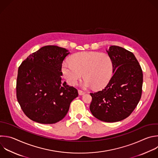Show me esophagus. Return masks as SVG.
I'll use <instances>...</instances> for the list:
<instances>
[{
    "label": "esophagus",
    "mask_w": 158,
    "mask_h": 158,
    "mask_svg": "<svg viewBox=\"0 0 158 158\" xmlns=\"http://www.w3.org/2000/svg\"><path fill=\"white\" fill-rule=\"evenodd\" d=\"M78 93L79 95H84V94H85V92L82 90H81V89H79L78 90Z\"/></svg>",
    "instance_id": "34e87169"
}]
</instances>
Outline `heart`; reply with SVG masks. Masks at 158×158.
I'll return each mask as SVG.
<instances>
[{
    "instance_id": "obj_1",
    "label": "heart",
    "mask_w": 158,
    "mask_h": 158,
    "mask_svg": "<svg viewBox=\"0 0 158 158\" xmlns=\"http://www.w3.org/2000/svg\"><path fill=\"white\" fill-rule=\"evenodd\" d=\"M62 73L67 82L75 85L84 77L83 85L100 89L109 82L113 72V63L106 53L98 52H79L73 55L70 63L62 65Z\"/></svg>"
}]
</instances>
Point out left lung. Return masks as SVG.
<instances>
[{
  "instance_id": "obj_1",
  "label": "left lung",
  "mask_w": 158,
  "mask_h": 158,
  "mask_svg": "<svg viewBox=\"0 0 158 158\" xmlns=\"http://www.w3.org/2000/svg\"><path fill=\"white\" fill-rule=\"evenodd\" d=\"M107 51L112 60L114 74L103 89L90 93V110L101 121L116 122L129 117L139 102L143 71L133 52L114 45Z\"/></svg>"
}]
</instances>
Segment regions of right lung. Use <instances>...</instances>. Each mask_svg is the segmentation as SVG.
Listing matches in <instances>:
<instances>
[{"label":"right lung","mask_w":158,"mask_h":158,"mask_svg":"<svg viewBox=\"0 0 158 158\" xmlns=\"http://www.w3.org/2000/svg\"><path fill=\"white\" fill-rule=\"evenodd\" d=\"M45 46L30 55L18 69L16 94L25 115L42 124H52L67 114L77 90L63 82L62 63L69 52Z\"/></svg>","instance_id":"obj_1"}]
</instances>
